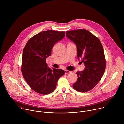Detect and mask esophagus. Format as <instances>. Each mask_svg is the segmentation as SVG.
Here are the masks:
<instances>
[{
  "mask_svg": "<svg viewBox=\"0 0 124 124\" xmlns=\"http://www.w3.org/2000/svg\"><path fill=\"white\" fill-rule=\"evenodd\" d=\"M70 73V71H69V70H65V74H69Z\"/></svg>",
  "mask_w": 124,
  "mask_h": 124,
  "instance_id": "obj_1",
  "label": "esophagus"
}]
</instances>
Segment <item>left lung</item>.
I'll use <instances>...</instances> for the list:
<instances>
[{
    "label": "left lung",
    "mask_w": 124,
    "mask_h": 124,
    "mask_svg": "<svg viewBox=\"0 0 124 124\" xmlns=\"http://www.w3.org/2000/svg\"><path fill=\"white\" fill-rule=\"evenodd\" d=\"M67 37L76 44L78 59L85 68L78 72V78L73 84L76 90L86 92L92 89L101 79L106 67L102 45L98 38L86 29L66 32Z\"/></svg>",
    "instance_id": "obj_1"
}]
</instances>
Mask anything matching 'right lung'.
Wrapping results in <instances>:
<instances>
[{"label":"right lung","mask_w":124,"mask_h":124,"mask_svg":"<svg viewBox=\"0 0 124 124\" xmlns=\"http://www.w3.org/2000/svg\"><path fill=\"white\" fill-rule=\"evenodd\" d=\"M65 32L43 31L27 42L23 52L21 70L23 76L31 89L47 95L55 89L58 79L65 74L62 69L47 67L46 59L51 54L53 46L61 40Z\"/></svg>","instance_id":"add662e5"}]
</instances>
